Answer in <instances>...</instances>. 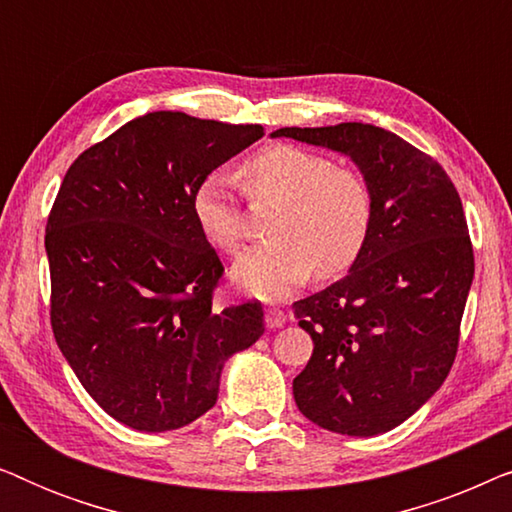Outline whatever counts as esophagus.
I'll return each instance as SVG.
<instances>
[{
    "label": "esophagus",
    "mask_w": 512,
    "mask_h": 512,
    "mask_svg": "<svg viewBox=\"0 0 512 512\" xmlns=\"http://www.w3.org/2000/svg\"><path fill=\"white\" fill-rule=\"evenodd\" d=\"M265 324H268V328H279L286 324V312L279 310V307H268L265 310Z\"/></svg>",
    "instance_id": "obj_1"
}]
</instances>
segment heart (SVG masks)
Segmentation results:
<instances>
[{
  "label": "heart",
  "mask_w": 512,
  "mask_h": 512,
  "mask_svg": "<svg viewBox=\"0 0 512 512\" xmlns=\"http://www.w3.org/2000/svg\"><path fill=\"white\" fill-rule=\"evenodd\" d=\"M249 200L277 202L270 242L244 249L233 265L242 289L279 298L312 275L326 282L359 261L373 223V198L359 172L293 144H270L240 167ZM195 226L212 247L233 251L242 240V212L221 174H207L193 191Z\"/></svg>",
  "instance_id": "1"
}]
</instances>
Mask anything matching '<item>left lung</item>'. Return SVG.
<instances>
[{
  "label": "left lung",
  "instance_id": "obj_1",
  "mask_svg": "<svg viewBox=\"0 0 512 512\" xmlns=\"http://www.w3.org/2000/svg\"><path fill=\"white\" fill-rule=\"evenodd\" d=\"M272 137L345 153L373 198L368 244L349 275L293 303L314 342L293 398L326 431H391L436 394L457 356L475 270L457 188L431 156L368 123Z\"/></svg>",
  "mask_w": 512,
  "mask_h": 512
}]
</instances>
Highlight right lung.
<instances>
[{
  "mask_svg": "<svg viewBox=\"0 0 512 512\" xmlns=\"http://www.w3.org/2000/svg\"><path fill=\"white\" fill-rule=\"evenodd\" d=\"M261 125L151 111L81 153L46 223L55 342L130 429L174 431L219 398L223 363L261 338V303L212 305L223 265L191 212L207 174Z\"/></svg>",
  "mask_w": 512,
  "mask_h": 512,
  "instance_id": "right-lung-1",
  "label": "right lung"
}]
</instances>
